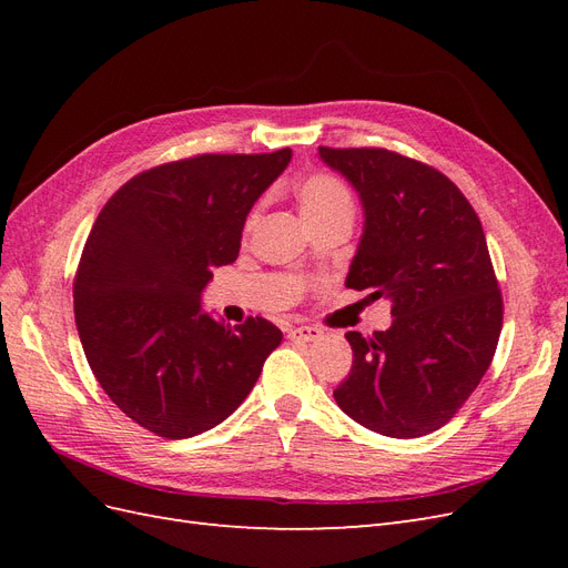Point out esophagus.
<instances>
[{"instance_id": "34e87169", "label": "esophagus", "mask_w": 568, "mask_h": 568, "mask_svg": "<svg viewBox=\"0 0 568 568\" xmlns=\"http://www.w3.org/2000/svg\"><path fill=\"white\" fill-rule=\"evenodd\" d=\"M288 338H296V341H320L324 336V332L320 326L313 324H298V326H288Z\"/></svg>"}]
</instances>
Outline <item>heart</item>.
<instances>
[{
    "label": "heart",
    "mask_w": 568,
    "mask_h": 568,
    "mask_svg": "<svg viewBox=\"0 0 568 568\" xmlns=\"http://www.w3.org/2000/svg\"><path fill=\"white\" fill-rule=\"evenodd\" d=\"M298 203H301L303 217L307 222L338 213V211H353V199L348 189L343 186V182H338L336 178L324 175V173H315L301 182ZM253 222H255V211L246 220V230L253 227Z\"/></svg>",
    "instance_id": "obj_1"
}]
</instances>
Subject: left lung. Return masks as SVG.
<instances>
[{
  "label": "left lung",
  "mask_w": 568,
  "mask_h": 568,
  "mask_svg": "<svg viewBox=\"0 0 568 568\" xmlns=\"http://www.w3.org/2000/svg\"><path fill=\"white\" fill-rule=\"evenodd\" d=\"M363 201L346 286L388 298L393 324L348 332L353 367L334 390L369 432L419 438L467 403L493 363L503 294L471 203L436 168L388 149L320 146Z\"/></svg>",
  "instance_id": "left-lung-1"
}]
</instances>
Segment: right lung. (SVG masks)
Listing matches in <instances>:
<instances>
[{
  "label": "right lung",
  "instance_id": "right-lung-1",
  "mask_svg": "<svg viewBox=\"0 0 568 568\" xmlns=\"http://www.w3.org/2000/svg\"><path fill=\"white\" fill-rule=\"evenodd\" d=\"M291 161L201 153L134 175L106 201L73 282L84 357L109 398L146 432L180 440L246 400L282 332L263 317L201 311L213 267L242 248L248 211Z\"/></svg>",
  "mask_w": 568,
  "mask_h": 568
}]
</instances>
